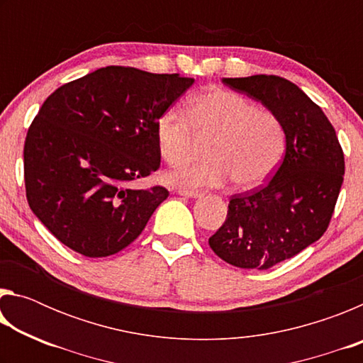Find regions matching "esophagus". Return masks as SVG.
<instances>
[{
  "label": "esophagus",
  "mask_w": 363,
  "mask_h": 363,
  "mask_svg": "<svg viewBox=\"0 0 363 363\" xmlns=\"http://www.w3.org/2000/svg\"><path fill=\"white\" fill-rule=\"evenodd\" d=\"M177 194L187 196V199H200L201 196V192H199V190H177Z\"/></svg>",
  "instance_id": "esophagus-1"
}]
</instances>
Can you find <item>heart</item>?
<instances>
[{"instance_id":"obj_1","label":"heart","mask_w":363,"mask_h":363,"mask_svg":"<svg viewBox=\"0 0 363 363\" xmlns=\"http://www.w3.org/2000/svg\"><path fill=\"white\" fill-rule=\"evenodd\" d=\"M153 130L160 155L169 164L192 157L199 138H211L205 149L208 158L164 177L181 190L223 187L232 179L240 189L259 187L279 168L286 147L285 126L277 115L220 88L196 94L190 116L179 107L163 110Z\"/></svg>"}]
</instances>
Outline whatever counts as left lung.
<instances>
[{"label":"left lung","instance_id":"1","mask_svg":"<svg viewBox=\"0 0 363 363\" xmlns=\"http://www.w3.org/2000/svg\"><path fill=\"white\" fill-rule=\"evenodd\" d=\"M281 120L285 157L266 186L233 195L224 224L210 237L220 259L240 269L267 270L323 235L344 176L335 128L296 84L275 75L223 78Z\"/></svg>","mask_w":363,"mask_h":363}]
</instances>
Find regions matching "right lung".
<instances>
[{
	"label": "right lung",
	"mask_w": 363,
	"mask_h": 363,
	"mask_svg": "<svg viewBox=\"0 0 363 363\" xmlns=\"http://www.w3.org/2000/svg\"><path fill=\"white\" fill-rule=\"evenodd\" d=\"M192 84L110 65L48 97L27 133L23 169L28 205L59 242L106 257L140 235L169 194L128 186L158 169L155 121Z\"/></svg>",
	"instance_id": "right-lung-1"
}]
</instances>
